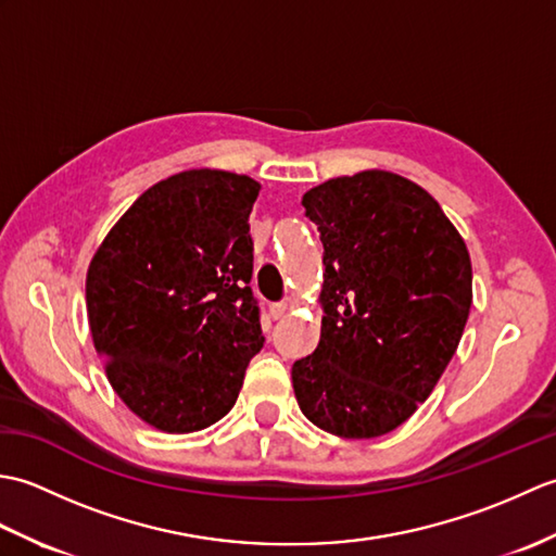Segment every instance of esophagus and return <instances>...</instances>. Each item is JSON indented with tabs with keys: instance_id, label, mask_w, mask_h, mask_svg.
Segmentation results:
<instances>
[{
	"instance_id": "34e87169",
	"label": "esophagus",
	"mask_w": 556,
	"mask_h": 556,
	"mask_svg": "<svg viewBox=\"0 0 556 556\" xmlns=\"http://www.w3.org/2000/svg\"><path fill=\"white\" fill-rule=\"evenodd\" d=\"M287 311H289V303H287V301H281V303H271V305H269V315L275 317V320H279V317H285V315H287Z\"/></svg>"
}]
</instances>
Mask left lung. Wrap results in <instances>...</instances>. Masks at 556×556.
<instances>
[{"label": "left lung", "instance_id": "1", "mask_svg": "<svg viewBox=\"0 0 556 556\" xmlns=\"http://www.w3.org/2000/svg\"><path fill=\"white\" fill-rule=\"evenodd\" d=\"M325 245L320 344L293 363L296 401L344 440L396 430L440 382L473 303V269L440 203L368 169L303 195Z\"/></svg>", "mask_w": 556, "mask_h": 556}]
</instances>
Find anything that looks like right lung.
Wrapping results in <instances>:
<instances>
[{
  "label": "right lung",
  "mask_w": 556,
  "mask_h": 556,
  "mask_svg": "<svg viewBox=\"0 0 556 556\" xmlns=\"http://www.w3.org/2000/svg\"><path fill=\"white\" fill-rule=\"evenodd\" d=\"M245 174L188 169L140 195L90 260L92 344L128 410L169 434L210 428L263 349Z\"/></svg>",
  "instance_id": "obj_1"
}]
</instances>
